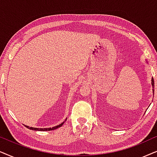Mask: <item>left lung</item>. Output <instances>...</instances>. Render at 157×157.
<instances>
[{"label":"left lung","mask_w":157,"mask_h":157,"mask_svg":"<svg viewBox=\"0 0 157 157\" xmlns=\"http://www.w3.org/2000/svg\"><path fill=\"white\" fill-rule=\"evenodd\" d=\"M147 63H148V61L147 60ZM151 86H152V91H153V95L154 93V79L153 77L151 78Z\"/></svg>","instance_id":"obj_1"}]
</instances>
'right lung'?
Segmentation results:
<instances>
[{"label": "right lung", "mask_w": 157, "mask_h": 157, "mask_svg": "<svg viewBox=\"0 0 157 157\" xmlns=\"http://www.w3.org/2000/svg\"><path fill=\"white\" fill-rule=\"evenodd\" d=\"M67 121V118L65 119V121H63V122L62 123V124H60L59 125H58L57 126H54V127H52V128H33V127H29L28 126H25L27 128L29 129H31V130H33V131H52V130H54V129H57L58 128H59V127H61L62 125L64 124V123L65 122Z\"/></svg>", "instance_id": "right-lung-1"}]
</instances>
